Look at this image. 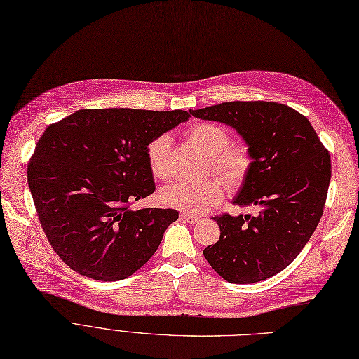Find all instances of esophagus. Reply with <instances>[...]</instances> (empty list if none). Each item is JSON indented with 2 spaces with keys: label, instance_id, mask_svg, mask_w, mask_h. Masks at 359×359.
Listing matches in <instances>:
<instances>
[{
  "label": "esophagus",
  "instance_id": "1",
  "mask_svg": "<svg viewBox=\"0 0 359 359\" xmlns=\"http://www.w3.org/2000/svg\"><path fill=\"white\" fill-rule=\"evenodd\" d=\"M180 217L185 222H189V224H198V222L201 220V217L198 216H194V215H190V213H181Z\"/></svg>",
  "mask_w": 359,
  "mask_h": 359
}]
</instances>
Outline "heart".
Here are the masks:
<instances>
[{
	"mask_svg": "<svg viewBox=\"0 0 359 359\" xmlns=\"http://www.w3.org/2000/svg\"><path fill=\"white\" fill-rule=\"evenodd\" d=\"M185 137L204 156L209 166L228 187L236 189L247 180L251 166V150L244 143H229V133L213 123H197L185 133ZM168 135H159L146 147V159L150 174L165 180L169 175L168 155L170 149ZM159 198L169 208L189 213H204L213 209L224 198V185L216 178L200 182L175 181L161 190Z\"/></svg>",
	"mask_w": 359,
	"mask_h": 359,
	"instance_id": "b5f03b06",
	"label": "heart"
}]
</instances>
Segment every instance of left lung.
<instances>
[{
    "label": "left lung",
    "mask_w": 359,
    "mask_h": 359,
    "mask_svg": "<svg viewBox=\"0 0 359 359\" xmlns=\"http://www.w3.org/2000/svg\"><path fill=\"white\" fill-rule=\"evenodd\" d=\"M190 112L243 135L252 166L233 204L259 212L215 216L220 236L204 257L231 283L275 276L297 259L321 219L332 177L327 149L309 119L278 102L235 100Z\"/></svg>",
    "instance_id": "8db88e82"
}]
</instances>
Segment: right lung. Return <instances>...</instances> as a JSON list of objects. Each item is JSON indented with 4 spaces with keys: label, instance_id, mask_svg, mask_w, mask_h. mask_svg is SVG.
I'll return each mask as SVG.
<instances>
[{
    "label": "right lung",
    "instance_id": "obj_1",
    "mask_svg": "<svg viewBox=\"0 0 359 359\" xmlns=\"http://www.w3.org/2000/svg\"><path fill=\"white\" fill-rule=\"evenodd\" d=\"M190 114L80 109L48 126L27 181L48 241L68 267L95 280H121L156 252L178 212L128 208L156 189L147 144Z\"/></svg>",
    "mask_w": 359,
    "mask_h": 359
}]
</instances>
